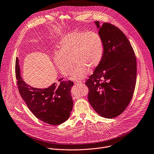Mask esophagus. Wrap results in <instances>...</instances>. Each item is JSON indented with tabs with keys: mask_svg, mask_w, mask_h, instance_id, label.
Instances as JSON below:
<instances>
[{
	"mask_svg": "<svg viewBox=\"0 0 154 154\" xmlns=\"http://www.w3.org/2000/svg\"><path fill=\"white\" fill-rule=\"evenodd\" d=\"M82 81H75L74 82V84L75 85H78V84H82Z\"/></svg>",
	"mask_w": 154,
	"mask_h": 154,
	"instance_id": "34e87169",
	"label": "esophagus"
}]
</instances>
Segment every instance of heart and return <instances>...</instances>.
Segmentation results:
<instances>
[{"label":"heart","mask_w":154,"mask_h":154,"mask_svg":"<svg viewBox=\"0 0 154 154\" xmlns=\"http://www.w3.org/2000/svg\"><path fill=\"white\" fill-rule=\"evenodd\" d=\"M59 52L54 62L65 76L71 74L74 63L77 65L71 79L85 78L89 69L92 71L101 63L104 55V43L101 36L94 31H74L63 36L58 45Z\"/></svg>","instance_id":"heart-1"}]
</instances>
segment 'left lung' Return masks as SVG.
Segmentation results:
<instances>
[{
	"mask_svg": "<svg viewBox=\"0 0 154 154\" xmlns=\"http://www.w3.org/2000/svg\"><path fill=\"white\" fill-rule=\"evenodd\" d=\"M104 55L100 65L85 83L88 101L94 110L105 118L120 115L129 105L136 86L137 61L134 50L125 34L110 23L100 26Z\"/></svg>",
	"mask_w": 154,
	"mask_h": 154,
	"instance_id": "1",
	"label": "left lung"
}]
</instances>
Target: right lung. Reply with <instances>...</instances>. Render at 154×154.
Masks as SVG:
<instances>
[{
    "mask_svg": "<svg viewBox=\"0 0 154 154\" xmlns=\"http://www.w3.org/2000/svg\"><path fill=\"white\" fill-rule=\"evenodd\" d=\"M15 76L21 98L38 119L52 125H60L68 119L73 107L70 92L73 82L62 81L63 79H60L59 83H54L47 88H32L23 80L17 57Z\"/></svg>",
    "mask_w": 154,
    "mask_h": 154,
    "instance_id": "1",
    "label": "right lung"
}]
</instances>
